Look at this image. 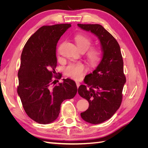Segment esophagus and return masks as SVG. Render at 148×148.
<instances>
[{
	"label": "esophagus",
	"instance_id": "1",
	"mask_svg": "<svg viewBox=\"0 0 148 148\" xmlns=\"http://www.w3.org/2000/svg\"><path fill=\"white\" fill-rule=\"evenodd\" d=\"M76 84H77V88H78V87L79 86V85H80L79 83L78 82H76Z\"/></svg>",
	"mask_w": 148,
	"mask_h": 148
}]
</instances>
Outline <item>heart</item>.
<instances>
[{
	"label": "heart",
	"mask_w": 148,
	"mask_h": 148,
	"mask_svg": "<svg viewBox=\"0 0 148 148\" xmlns=\"http://www.w3.org/2000/svg\"><path fill=\"white\" fill-rule=\"evenodd\" d=\"M75 40L78 47L83 52L90 48L92 42L91 38L83 34H77ZM86 56L89 63L92 66H96L101 60V52L97 48L89 50ZM86 70V67L82 62H71L65 67V72L68 77L74 79H79L83 77Z\"/></svg>",
	"instance_id": "heart-1"
}]
</instances>
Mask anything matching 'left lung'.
Instances as JSON below:
<instances>
[{"label": "left lung", "mask_w": 148, "mask_h": 148, "mask_svg": "<svg viewBox=\"0 0 148 148\" xmlns=\"http://www.w3.org/2000/svg\"><path fill=\"white\" fill-rule=\"evenodd\" d=\"M99 38L102 59L92 73L84 80L86 85L78 88L79 96L89 102L88 109L81 113L82 118L92 124H99L112 117L121 105L126 77L120 46L114 37L98 24H78Z\"/></svg>", "instance_id": "left-lung-1"}]
</instances>
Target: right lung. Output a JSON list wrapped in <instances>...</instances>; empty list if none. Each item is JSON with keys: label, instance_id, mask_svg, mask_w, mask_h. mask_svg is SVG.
I'll return each instance as SVG.
<instances>
[{"label": "right lung", "instance_id": "1", "mask_svg": "<svg viewBox=\"0 0 148 148\" xmlns=\"http://www.w3.org/2000/svg\"><path fill=\"white\" fill-rule=\"evenodd\" d=\"M70 26L68 23L42 26L28 39L21 53L17 92L26 114L40 124L56 120L62 102L77 92V84L69 78L51 87L55 82L52 78H57V44Z\"/></svg>", "mask_w": 148, "mask_h": 148}]
</instances>
